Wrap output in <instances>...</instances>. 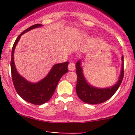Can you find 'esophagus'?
<instances>
[{"instance_id":"1","label":"esophagus","mask_w":135,"mask_h":135,"mask_svg":"<svg viewBox=\"0 0 135 135\" xmlns=\"http://www.w3.org/2000/svg\"><path fill=\"white\" fill-rule=\"evenodd\" d=\"M69 69L71 71H74L75 70V63L74 62H71L69 63Z\"/></svg>"}]
</instances>
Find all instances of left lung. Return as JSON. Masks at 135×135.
<instances>
[{"label":"left lung","mask_w":135,"mask_h":135,"mask_svg":"<svg viewBox=\"0 0 135 135\" xmlns=\"http://www.w3.org/2000/svg\"><path fill=\"white\" fill-rule=\"evenodd\" d=\"M122 67L118 82L111 88L105 89H99L94 88L88 84L85 78L83 75L82 68L81 67V62L78 61L76 64V74H77V84L76 90L77 95L83 102L88 104H97L103 103L110 99L116 92L122 84V80L124 76V68H123V57H122Z\"/></svg>","instance_id":"left-lung-1"}]
</instances>
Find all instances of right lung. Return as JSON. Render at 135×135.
<instances>
[{
  "instance_id": "obj_1",
  "label": "right lung",
  "mask_w": 135,
  "mask_h": 135,
  "mask_svg": "<svg viewBox=\"0 0 135 135\" xmlns=\"http://www.w3.org/2000/svg\"><path fill=\"white\" fill-rule=\"evenodd\" d=\"M41 26V24H35L27 28L22 33H21V35H19L12 47L10 62L12 78L16 91L25 101L35 105H40L47 102L51 99L61 78L68 72L69 65L68 61L56 64L53 66L51 71L46 77L36 84L28 82L18 74L13 61V52L16 44L21 35H23L25 32Z\"/></svg>"
}]
</instances>
